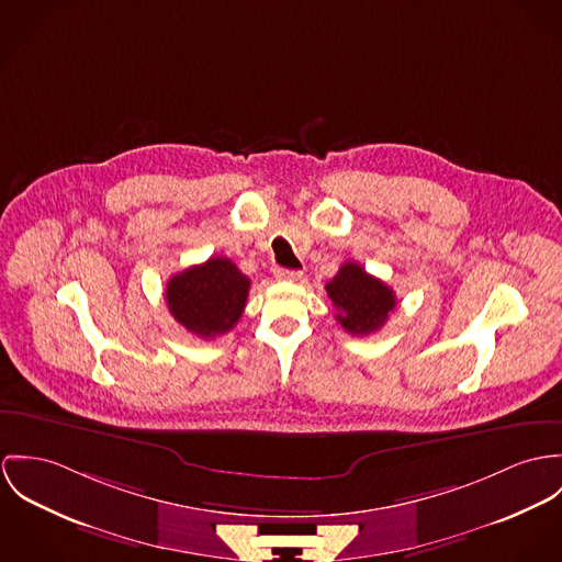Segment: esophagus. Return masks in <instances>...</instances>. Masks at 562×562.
<instances>
[{
    "label": "esophagus",
    "instance_id": "1",
    "mask_svg": "<svg viewBox=\"0 0 562 562\" xmlns=\"http://www.w3.org/2000/svg\"><path fill=\"white\" fill-rule=\"evenodd\" d=\"M273 276H276V280H282V282H300L304 273L295 271V269H276Z\"/></svg>",
    "mask_w": 562,
    "mask_h": 562
}]
</instances>
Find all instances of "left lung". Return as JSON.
I'll list each match as a JSON object with an SVG mask.
<instances>
[{"label":"left lung","mask_w":562,"mask_h":562,"mask_svg":"<svg viewBox=\"0 0 562 562\" xmlns=\"http://www.w3.org/2000/svg\"><path fill=\"white\" fill-rule=\"evenodd\" d=\"M325 291L336 308V321L353 336H369L383 327L387 312L396 306L394 291L351 260L325 284Z\"/></svg>","instance_id":"8db88e82"}]
</instances>
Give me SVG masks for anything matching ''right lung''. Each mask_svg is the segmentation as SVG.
Here are the masks:
<instances>
[{
    "label": "right lung",
    "mask_w": 562,
    "mask_h": 562,
    "mask_svg": "<svg viewBox=\"0 0 562 562\" xmlns=\"http://www.w3.org/2000/svg\"><path fill=\"white\" fill-rule=\"evenodd\" d=\"M248 291L250 278L231 258L217 256L172 276L166 286V302L170 314L188 331L200 338H215L237 325Z\"/></svg>",
    "instance_id": "1"
}]
</instances>
